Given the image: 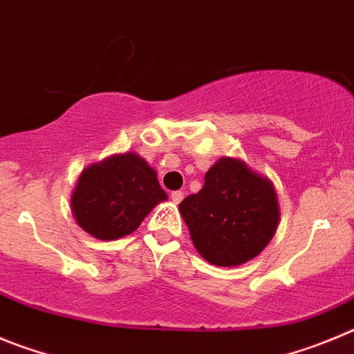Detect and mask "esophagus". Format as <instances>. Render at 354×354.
I'll return each mask as SVG.
<instances>
[{"mask_svg": "<svg viewBox=\"0 0 354 354\" xmlns=\"http://www.w3.org/2000/svg\"><path fill=\"white\" fill-rule=\"evenodd\" d=\"M185 194L181 192V190H174V192H171V199H173L174 205H180L181 199H183Z\"/></svg>", "mask_w": 354, "mask_h": 354, "instance_id": "obj_1", "label": "esophagus"}]
</instances>
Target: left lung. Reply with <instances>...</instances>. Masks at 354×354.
Instances as JSON below:
<instances>
[{"label":"left lung","mask_w":354,"mask_h":354,"mask_svg":"<svg viewBox=\"0 0 354 354\" xmlns=\"http://www.w3.org/2000/svg\"><path fill=\"white\" fill-rule=\"evenodd\" d=\"M180 213L197 252L216 266H240L259 256L280 216L272 181L231 157L209 167L205 187L181 201Z\"/></svg>","instance_id":"obj_1"}]
</instances>
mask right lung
<instances>
[{
    "label": "right lung",
    "instance_id": "right-lung-1",
    "mask_svg": "<svg viewBox=\"0 0 354 354\" xmlns=\"http://www.w3.org/2000/svg\"><path fill=\"white\" fill-rule=\"evenodd\" d=\"M167 199L157 173L138 153H120L86 167L72 194L77 224L97 240H118Z\"/></svg>",
    "mask_w": 354,
    "mask_h": 354
}]
</instances>
